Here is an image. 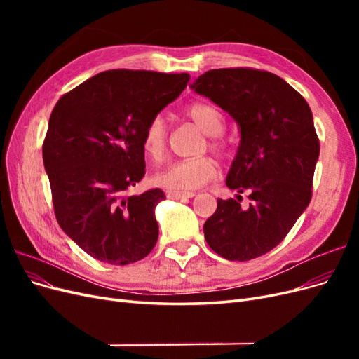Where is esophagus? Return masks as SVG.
Here are the masks:
<instances>
[{"label": "esophagus", "instance_id": "34e87169", "mask_svg": "<svg viewBox=\"0 0 359 359\" xmlns=\"http://www.w3.org/2000/svg\"><path fill=\"white\" fill-rule=\"evenodd\" d=\"M166 196L170 199H189L194 196V193L193 191H168Z\"/></svg>", "mask_w": 359, "mask_h": 359}]
</instances>
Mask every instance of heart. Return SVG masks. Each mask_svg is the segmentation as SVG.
<instances>
[{"label":"heart","mask_w":359,"mask_h":359,"mask_svg":"<svg viewBox=\"0 0 359 359\" xmlns=\"http://www.w3.org/2000/svg\"><path fill=\"white\" fill-rule=\"evenodd\" d=\"M182 114L210 136L208 144L203 148H210L214 154L223 157L226 154V145L220 139V135L224 132L226 119L220 107L206 102H193L184 107ZM166 142V121L160 115L151 116L142 132V148L145 154L153 160H160L165 154ZM217 172L219 169L211 157L199 156L170 163L165 170L157 173L154 181L170 191H187L199 189L203 184L212 181L217 177Z\"/></svg>","instance_id":"b5f03b06"}]
</instances>
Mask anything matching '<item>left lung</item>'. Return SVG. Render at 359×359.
<instances>
[{
  "label": "left lung",
  "mask_w": 359,
  "mask_h": 359,
  "mask_svg": "<svg viewBox=\"0 0 359 359\" xmlns=\"http://www.w3.org/2000/svg\"><path fill=\"white\" fill-rule=\"evenodd\" d=\"M191 88L240 126L226 186L248 191L250 199L248 206L217 201L203 224L205 240L227 260H252L283 241L311 201L319 137L310 106L280 76L252 67L208 70Z\"/></svg>",
  "instance_id": "obj_1"
}]
</instances>
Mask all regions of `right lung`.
I'll list each match as a JSON object with an SVG mask.
<instances>
[{"label": "right lung", "mask_w": 359, "mask_h": 359, "mask_svg": "<svg viewBox=\"0 0 359 359\" xmlns=\"http://www.w3.org/2000/svg\"><path fill=\"white\" fill-rule=\"evenodd\" d=\"M189 81V73L107 70L53 107L43 140L53 212L61 229L100 262H137L157 243L154 210L165 191L133 196L130 189L145 175V124Z\"/></svg>", "instance_id": "obj_1"}]
</instances>
